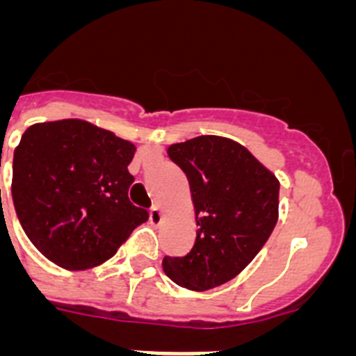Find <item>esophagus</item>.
<instances>
[{
  "mask_svg": "<svg viewBox=\"0 0 356 356\" xmlns=\"http://www.w3.org/2000/svg\"><path fill=\"white\" fill-rule=\"evenodd\" d=\"M149 221L151 225H160L162 222V210H160L159 205H153L149 210Z\"/></svg>",
  "mask_w": 356,
  "mask_h": 356,
  "instance_id": "34e87169",
  "label": "esophagus"
}]
</instances>
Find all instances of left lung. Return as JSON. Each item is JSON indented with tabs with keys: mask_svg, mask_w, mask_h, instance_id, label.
I'll return each instance as SVG.
<instances>
[{
	"mask_svg": "<svg viewBox=\"0 0 356 356\" xmlns=\"http://www.w3.org/2000/svg\"><path fill=\"white\" fill-rule=\"evenodd\" d=\"M185 172L196 241L185 257H165L163 273L188 291L219 287L259 254L278 221L280 181L238 143L201 135L169 146Z\"/></svg>",
	"mask_w": 356,
	"mask_h": 356,
	"instance_id": "1",
	"label": "left lung"
}]
</instances>
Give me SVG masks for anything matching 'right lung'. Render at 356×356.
Returning <instances> with one entry per match:
<instances>
[{
  "mask_svg": "<svg viewBox=\"0 0 356 356\" xmlns=\"http://www.w3.org/2000/svg\"><path fill=\"white\" fill-rule=\"evenodd\" d=\"M135 146L81 119L39 122L14 151L12 200L31 244L69 271H85L118 253L147 221L131 205L128 172Z\"/></svg>",
  "mask_w": 356,
  "mask_h": 356,
  "instance_id": "1",
  "label": "right lung"
}]
</instances>
